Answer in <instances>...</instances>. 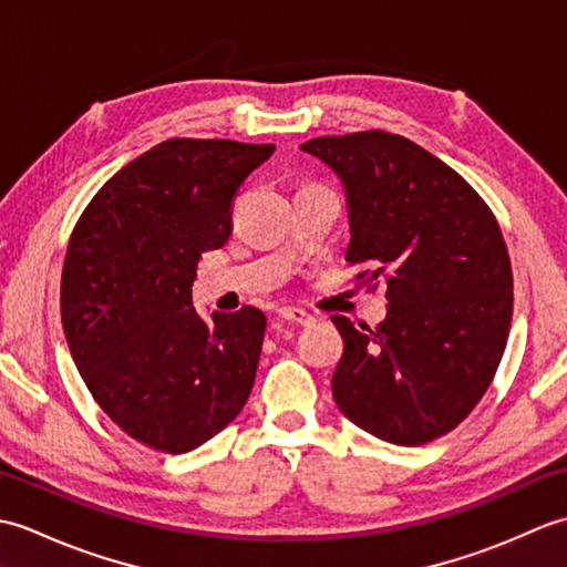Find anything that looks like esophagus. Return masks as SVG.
I'll return each instance as SVG.
<instances>
[{
  "label": "esophagus",
  "instance_id": "34e87169",
  "mask_svg": "<svg viewBox=\"0 0 567 567\" xmlns=\"http://www.w3.org/2000/svg\"><path fill=\"white\" fill-rule=\"evenodd\" d=\"M277 317H280L282 321L297 323V327H309V323L315 321V317H311L309 311L297 309V307H280V309H277Z\"/></svg>",
  "mask_w": 567,
  "mask_h": 567
}]
</instances>
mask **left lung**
<instances>
[{"label": "left lung", "instance_id": "left-lung-1", "mask_svg": "<svg viewBox=\"0 0 567 567\" xmlns=\"http://www.w3.org/2000/svg\"><path fill=\"white\" fill-rule=\"evenodd\" d=\"M343 179L351 212L346 260L355 280L388 282L378 329L346 317L333 400L355 426L396 445L453 431L483 400L507 346L514 280L485 199L414 141L388 131L302 146Z\"/></svg>", "mask_w": 567, "mask_h": 567}]
</instances>
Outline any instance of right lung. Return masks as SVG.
Wrapping results in <instances>:
<instances>
[{"label":"right lung","instance_id":"obj_1","mask_svg":"<svg viewBox=\"0 0 567 567\" xmlns=\"http://www.w3.org/2000/svg\"><path fill=\"white\" fill-rule=\"evenodd\" d=\"M272 143L167 138L112 175L72 228L60 317L94 402L126 436L187 453L231 424L256 380L265 315L199 319L202 252L234 231V197Z\"/></svg>","mask_w":567,"mask_h":567}]
</instances>
